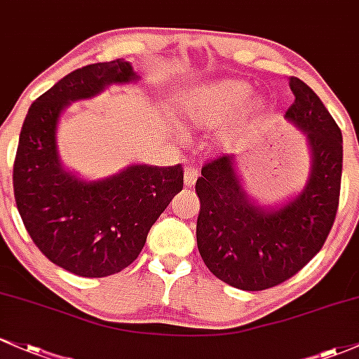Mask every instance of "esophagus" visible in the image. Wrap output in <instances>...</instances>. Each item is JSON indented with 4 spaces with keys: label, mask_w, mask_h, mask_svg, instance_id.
<instances>
[{
    "label": "esophagus",
    "mask_w": 359,
    "mask_h": 359,
    "mask_svg": "<svg viewBox=\"0 0 359 359\" xmlns=\"http://www.w3.org/2000/svg\"><path fill=\"white\" fill-rule=\"evenodd\" d=\"M198 177H199V170L196 167H187L186 170H184V182H186L187 187L194 186Z\"/></svg>",
    "instance_id": "obj_1"
}]
</instances>
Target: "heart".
Masks as SVG:
<instances>
[{"mask_svg": "<svg viewBox=\"0 0 359 359\" xmlns=\"http://www.w3.org/2000/svg\"><path fill=\"white\" fill-rule=\"evenodd\" d=\"M250 92L252 88L247 81L233 80V78L218 80L215 83L198 88L182 104L184 121L191 126H198V128L199 126L201 128H215V126L223 124L249 98ZM257 102L252 104L249 112L235 121L231 135L242 126H245V122L249 121L252 114L257 112Z\"/></svg>", "mask_w": 359, "mask_h": 359, "instance_id": "1", "label": "heart"}]
</instances>
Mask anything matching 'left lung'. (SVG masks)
Returning <instances> with one entry per match:
<instances>
[{
    "label": "left lung",
    "instance_id": "left-lung-1",
    "mask_svg": "<svg viewBox=\"0 0 359 359\" xmlns=\"http://www.w3.org/2000/svg\"><path fill=\"white\" fill-rule=\"evenodd\" d=\"M290 88L294 102L286 119L305 133L312 149V173L302 194L278 210L250 203L230 155L208 161L196 182L199 254L216 278L238 290L273 288L303 269L325 243L339 208V126L309 85L291 76Z\"/></svg>",
    "mask_w": 359,
    "mask_h": 359
}]
</instances>
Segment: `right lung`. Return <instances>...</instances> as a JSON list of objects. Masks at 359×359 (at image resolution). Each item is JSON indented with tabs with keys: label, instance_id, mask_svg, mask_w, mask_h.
<instances>
[{
	"label": "right lung",
	"instance_id": "obj_1",
	"mask_svg": "<svg viewBox=\"0 0 359 359\" xmlns=\"http://www.w3.org/2000/svg\"><path fill=\"white\" fill-rule=\"evenodd\" d=\"M122 59L74 69L30 105L13 163L15 203L37 249L83 278L121 273L143 250L149 228L184 187L180 165H133L85 182L61 168L56 128L69 102L136 80Z\"/></svg>",
	"mask_w": 359,
	"mask_h": 359
}]
</instances>
